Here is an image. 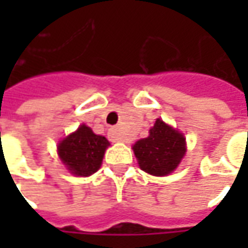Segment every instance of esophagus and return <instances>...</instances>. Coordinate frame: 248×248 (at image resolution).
Returning a JSON list of instances; mask_svg holds the SVG:
<instances>
[{"label": "esophagus", "mask_w": 248, "mask_h": 248, "mask_svg": "<svg viewBox=\"0 0 248 248\" xmlns=\"http://www.w3.org/2000/svg\"><path fill=\"white\" fill-rule=\"evenodd\" d=\"M109 139L111 142H124V137L120 132L119 128H110L109 129Z\"/></svg>", "instance_id": "1"}]
</instances>
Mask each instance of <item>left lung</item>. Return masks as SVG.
<instances>
[{
	"mask_svg": "<svg viewBox=\"0 0 248 248\" xmlns=\"http://www.w3.org/2000/svg\"><path fill=\"white\" fill-rule=\"evenodd\" d=\"M140 170L150 175L171 174L186 153L185 137L178 129L157 119L149 129L148 138L139 139L132 146Z\"/></svg>",
	"mask_w": 248,
	"mask_h": 248,
	"instance_id": "left-lung-1",
	"label": "left lung"
}]
</instances>
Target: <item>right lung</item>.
I'll return each instance as SVG.
<instances>
[{
	"mask_svg": "<svg viewBox=\"0 0 248 248\" xmlns=\"http://www.w3.org/2000/svg\"><path fill=\"white\" fill-rule=\"evenodd\" d=\"M109 140L93 134L85 124L58 145V155L66 168L77 176H90L99 170Z\"/></svg>",
	"mask_w": 248,
	"mask_h": 248,
	"instance_id": "1",
	"label": "right lung"
}]
</instances>
